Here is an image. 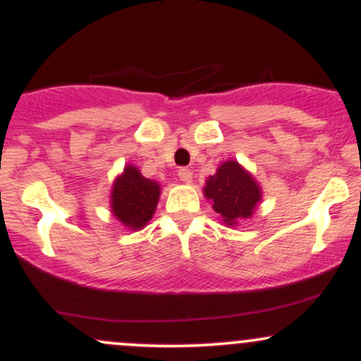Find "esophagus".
Segmentation results:
<instances>
[{
  "instance_id": "esophagus-1",
  "label": "esophagus",
  "mask_w": 361,
  "mask_h": 361,
  "mask_svg": "<svg viewBox=\"0 0 361 361\" xmlns=\"http://www.w3.org/2000/svg\"><path fill=\"white\" fill-rule=\"evenodd\" d=\"M178 176H180V180L183 181V183H190V181H192V178H193V173L190 171L188 168H181L180 171H178Z\"/></svg>"
}]
</instances>
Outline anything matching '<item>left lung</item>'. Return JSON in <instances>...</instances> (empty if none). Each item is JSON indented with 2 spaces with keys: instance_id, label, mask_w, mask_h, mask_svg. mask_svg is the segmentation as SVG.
<instances>
[{
  "instance_id": "obj_1",
  "label": "left lung",
  "mask_w": 361,
  "mask_h": 361,
  "mask_svg": "<svg viewBox=\"0 0 361 361\" xmlns=\"http://www.w3.org/2000/svg\"><path fill=\"white\" fill-rule=\"evenodd\" d=\"M204 193L227 226L250 219L261 200L259 185L238 161L222 163L217 173L209 176Z\"/></svg>"
}]
</instances>
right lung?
Instances as JSON below:
<instances>
[{
    "label": "right lung",
    "mask_w": 361,
    "mask_h": 361,
    "mask_svg": "<svg viewBox=\"0 0 361 361\" xmlns=\"http://www.w3.org/2000/svg\"><path fill=\"white\" fill-rule=\"evenodd\" d=\"M159 193V183L144 178L137 168L128 164L111 188V212L132 231L142 229L154 215Z\"/></svg>",
    "instance_id": "obj_1"
}]
</instances>
